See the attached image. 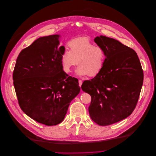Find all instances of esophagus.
<instances>
[{
    "mask_svg": "<svg viewBox=\"0 0 156 156\" xmlns=\"http://www.w3.org/2000/svg\"><path fill=\"white\" fill-rule=\"evenodd\" d=\"M82 84H83V80H79V85L80 87L81 86V85H82Z\"/></svg>",
    "mask_w": 156,
    "mask_h": 156,
    "instance_id": "esophagus-1",
    "label": "esophagus"
}]
</instances>
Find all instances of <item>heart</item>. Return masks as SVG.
<instances>
[{
  "mask_svg": "<svg viewBox=\"0 0 156 156\" xmlns=\"http://www.w3.org/2000/svg\"><path fill=\"white\" fill-rule=\"evenodd\" d=\"M69 51L65 49L61 56L63 70L70 73L77 64L79 76L94 77L101 72L105 63L104 49L86 37H80L68 42Z\"/></svg>",
  "mask_w": 156,
  "mask_h": 156,
  "instance_id": "heart-1",
  "label": "heart"
}]
</instances>
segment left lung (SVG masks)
Segmentation results:
<instances>
[{
  "label": "left lung",
  "instance_id": "left-lung-1",
  "mask_svg": "<svg viewBox=\"0 0 156 156\" xmlns=\"http://www.w3.org/2000/svg\"><path fill=\"white\" fill-rule=\"evenodd\" d=\"M94 42L105 51L101 72L83 82L81 88L91 97L89 113L100 126L128 117L135 110L144 81V72L136 52L115 39L100 35Z\"/></svg>",
  "mask_w": 156,
  "mask_h": 156
}]
</instances>
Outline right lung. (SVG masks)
Instances as JSON below:
<instances>
[{
  "label": "right lung",
  "instance_id": "add662e5",
  "mask_svg": "<svg viewBox=\"0 0 156 156\" xmlns=\"http://www.w3.org/2000/svg\"><path fill=\"white\" fill-rule=\"evenodd\" d=\"M59 35L42 37L19 54L12 79L18 104L39 123L55 126L64 119L71 101L79 93L77 79L63 70Z\"/></svg>",
  "mask_w": 156,
  "mask_h": 156
}]
</instances>
